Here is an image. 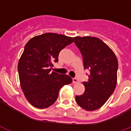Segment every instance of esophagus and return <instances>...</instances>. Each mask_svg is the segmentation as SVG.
Listing matches in <instances>:
<instances>
[{
  "instance_id": "1",
  "label": "esophagus",
  "mask_w": 131,
  "mask_h": 131,
  "mask_svg": "<svg viewBox=\"0 0 131 131\" xmlns=\"http://www.w3.org/2000/svg\"><path fill=\"white\" fill-rule=\"evenodd\" d=\"M72 82L76 84V83H78L79 82V81H78V79L77 78H74V79H72Z\"/></svg>"
}]
</instances>
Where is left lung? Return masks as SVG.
Segmentation results:
<instances>
[{
    "mask_svg": "<svg viewBox=\"0 0 131 131\" xmlns=\"http://www.w3.org/2000/svg\"><path fill=\"white\" fill-rule=\"evenodd\" d=\"M74 41L81 52L84 69L90 74L83 82L85 91L76 96V102L86 111L101 108L111 96L117 82L118 60L108 45L96 37H76Z\"/></svg>",
    "mask_w": 131,
    "mask_h": 131,
    "instance_id": "obj_1",
    "label": "left lung"
}]
</instances>
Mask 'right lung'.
Wrapping results in <instances>:
<instances>
[{
    "mask_svg": "<svg viewBox=\"0 0 131 131\" xmlns=\"http://www.w3.org/2000/svg\"><path fill=\"white\" fill-rule=\"evenodd\" d=\"M72 42V37L48 32L30 38L26 44L18 71L23 93L32 106H50L57 101L59 90L72 82L67 74L50 72L60 50Z\"/></svg>",
    "mask_w": 131,
    "mask_h": 131,
    "instance_id": "obj_1",
    "label": "right lung"
}]
</instances>
